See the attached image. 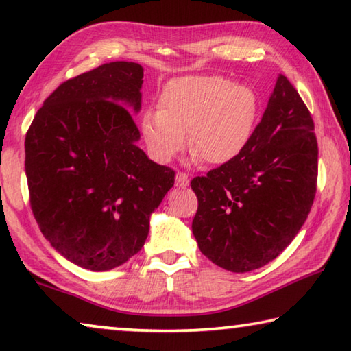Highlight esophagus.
Wrapping results in <instances>:
<instances>
[{"mask_svg":"<svg viewBox=\"0 0 351 351\" xmlns=\"http://www.w3.org/2000/svg\"><path fill=\"white\" fill-rule=\"evenodd\" d=\"M189 184H190L189 176L186 173H181V171H178V173H176V186L184 189V187H187Z\"/></svg>","mask_w":351,"mask_h":351,"instance_id":"34e87169","label":"esophagus"}]
</instances>
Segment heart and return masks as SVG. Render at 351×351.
I'll list each match as a JSON object with an SVG mask.
<instances>
[{"instance_id": "obj_1", "label": "heart", "mask_w": 351, "mask_h": 351, "mask_svg": "<svg viewBox=\"0 0 351 351\" xmlns=\"http://www.w3.org/2000/svg\"><path fill=\"white\" fill-rule=\"evenodd\" d=\"M260 114L257 91L223 75H184L159 94V110H147L141 130L152 156L169 162L187 144L192 161H232L251 141Z\"/></svg>"}]
</instances>
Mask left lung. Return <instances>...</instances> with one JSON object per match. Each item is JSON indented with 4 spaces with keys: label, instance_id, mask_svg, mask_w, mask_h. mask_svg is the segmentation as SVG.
<instances>
[{
    "label": "left lung",
    "instance_id": "8db88e82",
    "mask_svg": "<svg viewBox=\"0 0 351 351\" xmlns=\"http://www.w3.org/2000/svg\"><path fill=\"white\" fill-rule=\"evenodd\" d=\"M313 132L304 100L278 74L245 150L190 182L198 198L192 232L212 263L230 272L258 269L299 234L316 195Z\"/></svg>",
    "mask_w": 351,
    "mask_h": 351
}]
</instances>
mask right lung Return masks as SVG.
I'll return each mask as SVG.
<instances>
[{
  "label": "right lung",
  "mask_w": 351,
  "mask_h": 351,
  "mask_svg": "<svg viewBox=\"0 0 351 351\" xmlns=\"http://www.w3.org/2000/svg\"><path fill=\"white\" fill-rule=\"evenodd\" d=\"M144 69L105 63L62 83L27 130L26 176L41 234L80 268L108 271L138 254L175 171L148 159L132 112Z\"/></svg>",
  "instance_id": "1"
}]
</instances>
